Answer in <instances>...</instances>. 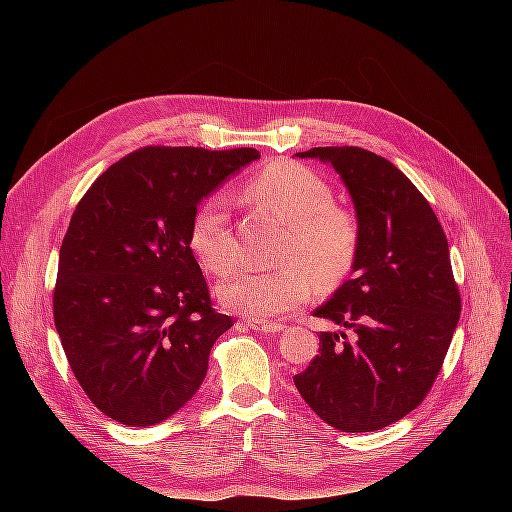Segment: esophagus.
<instances>
[{
    "label": "esophagus",
    "mask_w": 512,
    "mask_h": 512,
    "mask_svg": "<svg viewBox=\"0 0 512 512\" xmlns=\"http://www.w3.org/2000/svg\"><path fill=\"white\" fill-rule=\"evenodd\" d=\"M243 327L252 329V331H262V333H280L284 331V324L277 322H254V320H243Z\"/></svg>",
    "instance_id": "1"
}]
</instances>
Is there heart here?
Returning a JSON list of instances; mask_svg holds the SVG:
<instances>
[{"instance_id": "heart-1", "label": "heart", "mask_w": 512, "mask_h": 512, "mask_svg": "<svg viewBox=\"0 0 512 512\" xmlns=\"http://www.w3.org/2000/svg\"><path fill=\"white\" fill-rule=\"evenodd\" d=\"M247 198L288 224L277 271H241L218 290L222 305L252 320H280L303 305L314 290L337 284L359 252V226L352 213L335 205L331 185L301 164H273L245 190ZM190 245L203 267L226 275L237 267L239 241L230 224L226 196H211L198 207Z\"/></svg>"}]
</instances>
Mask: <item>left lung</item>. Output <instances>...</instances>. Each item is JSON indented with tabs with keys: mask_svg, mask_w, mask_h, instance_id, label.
Instances as JSON below:
<instances>
[{
	"mask_svg": "<svg viewBox=\"0 0 512 512\" xmlns=\"http://www.w3.org/2000/svg\"><path fill=\"white\" fill-rule=\"evenodd\" d=\"M297 158L342 177L359 252L352 280L314 312L342 331L320 333V354L294 386L331 427L376 431L421 404L451 346L461 297L448 241L425 196L389 160L361 147H314Z\"/></svg>",
	"mask_w": 512,
	"mask_h": 512,
	"instance_id": "1",
	"label": "left lung"
}]
</instances>
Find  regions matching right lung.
Returning a JSON list of instances; mask_svg holds the SVG:
<instances>
[{"label": "right lung", "instance_id": "add662e5", "mask_svg": "<svg viewBox=\"0 0 512 512\" xmlns=\"http://www.w3.org/2000/svg\"><path fill=\"white\" fill-rule=\"evenodd\" d=\"M256 149L145 147L76 205L59 250L53 316L70 369L113 421L149 427L203 384L232 318L211 307L190 228L211 192Z\"/></svg>", "mask_w": 512, "mask_h": 512}]
</instances>
